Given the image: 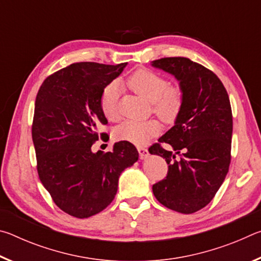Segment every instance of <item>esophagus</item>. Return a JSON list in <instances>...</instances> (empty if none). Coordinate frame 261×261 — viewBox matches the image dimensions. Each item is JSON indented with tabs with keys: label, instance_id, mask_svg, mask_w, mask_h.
Listing matches in <instances>:
<instances>
[{
	"label": "esophagus",
	"instance_id": "esophagus-1",
	"mask_svg": "<svg viewBox=\"0 0 261 261\" xmlns=\"http://www.w3.org/2000/svg\"><path fill=\"white\" fill-rule=\"evenodd\" d=\"M137 149H138V152H139V156H140V159H146V158L149 155V153H148V151H147V148H146V147L139 146V147H137Z\"/></svg>",
	"mask_w": 261,
	"mask_h": 261
}]
</instances>
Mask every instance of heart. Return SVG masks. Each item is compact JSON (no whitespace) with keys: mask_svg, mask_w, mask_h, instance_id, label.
<instances>
[{"mask_svg":"<svg viewBox=\"0 0 261 261\" xmlns=\"http://www.w3.org/2000/svg\"><path fill=\"white\" fill-rule=\"evenodd\" d=\"M126 86L152 102L153 113L165 122H173L182 108L184 93L179 85H170L169 81L161 73L149 69H139L125 79ZM101 110L107 120H120V90L117 83H110L105 87L100 99ZM161 131V124L156 120L125 121L115 129V138L129 141L135 145H144Z\"/></svg>","mask_w":261,"mask_h":261,"instance_id":"heart-1","label":"heart"}]
</instances>
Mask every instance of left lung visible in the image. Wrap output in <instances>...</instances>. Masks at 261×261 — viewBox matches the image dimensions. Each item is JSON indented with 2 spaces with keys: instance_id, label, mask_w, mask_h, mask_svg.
<instances>
[{
  "instance_id": "left-lung-1",
  "label": "left lung",
  "mask_w": 261,
  "mask_h": 261,
  "mask_svg": "<svg viewBox=\"0 0 261 261\" xmlns=\"http://www.w3.org/2000/svg\"><path fill=\"white\" fill-rule=\"evenodd\" d=\"M152 65L173 73L184 93L175 125L148 148L168 165L166 178L153 185V193L167 208L191 214L210 204L228 174L230 101L220 78L187 57H163ZM163 143L173 151L163 148ZM174 151L181 154L178 159Z\"/></svg>"
}]
</instances>
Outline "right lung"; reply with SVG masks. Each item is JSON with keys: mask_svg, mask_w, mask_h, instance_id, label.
I'll use <instances>...</instances> for the list:
<instances>
[{"mask_svg": "<svg viewBox=\"0 0 261 261\" xmlns=\"http://www.w3.org/2000/svg\"><path fill=\"white\" fill-rule=\"evenodd\" d=\"M125 65L70 64L49 74L38 91L32 139L39 178L56 206L74 218L103 211L115 198L122 171L138 160L129 141H118L107 153L91 149L105 136L96 126L108 123L101 94Z\"/></svg>", "mask_w": 261, "mask_h": 261, "instance_id": "1", "label": "right lung"}]
</instances>
